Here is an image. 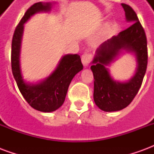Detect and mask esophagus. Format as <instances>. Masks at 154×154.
<instances>
[{
    "mask_svg": "<svg viewBox=\"0 0 154 154\" xmlns=\"http://www.w3.org/2000/svg\"><path fill=\"white\" fill-rule=\"evenodd\" d=\"M91 58H92V56L91 54H84L82 56V63L83 64L84 67L88 66V64L90 63L91 61Z\"/></svg>",
    "mask_w": 154,
    "mask_h": 154,
    "instance_id": "obj_1",
    "label": "esophagus"
}]
</instances>
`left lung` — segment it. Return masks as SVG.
Masks as SVG:
<instances>
[{"instance_id":"obj_1","label":"left lung","mask_w":154,"mask_h":154,"mask_svg":"<svg viewBox=\"0 0 154 154\" xmlns=\"http://www.w3.org/2000/svg\"><path fill=\"white\" fill-rule=\"evenodd\" d=\"M127 22L132 25L100 45L96 52L91 69L94 76V101L100 110L111 112L123 110L131 103L141 87L148 64L145 32L134 11L121 4ZM125 50L135 55L137 67L127 82L114 80L106 67Z\"/></svg>"}]
</instances>
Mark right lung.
Here are the masks:
<instances>
[{"label": "right lung", "mask_w": 154, "mask_h": 154, "mask_svg": "<svg viewBox=\"0 0 154 154\" xmlns=\"http://www.w3.org/2000/svg\"><path fill=\"white\" fill-rule=\"evenodd\" d=\"M52 5L51 2H38L30 6L15 28L11 44L12 73L19 90L30 106L42 112H53L62 106L72 78L83 69L78 54H66L55 70L44 80L30 83L23 78L20 55L24 25L37 13L50 11Z\"/></svg>", "instance_id": "add662e5"}]
</instances>
